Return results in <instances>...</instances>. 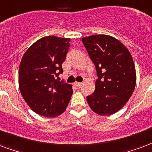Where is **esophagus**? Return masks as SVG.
Returning a JSON list of instances; mask_svg holds the SVG:
<instances>
[{
  "mask_svg": "<svg viewBox=\"0 0 152 152\" xmlns=\"http://www.w3.org/2000/svg\"><path fill=\"white\" fill-rule=\"evenodd\" d=\"M75 86L77 87V88H80V87L83 86V83H77V82H76L75 83Z\"/></svg>",
  "mask_w": 152,
  "mask_h": 152,
  "instance_id": "34e87169",
  "label": "esophagus"
}]
</instances>
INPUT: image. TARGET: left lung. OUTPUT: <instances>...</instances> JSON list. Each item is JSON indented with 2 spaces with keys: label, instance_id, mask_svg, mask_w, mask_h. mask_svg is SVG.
I'll return each mask as SVG.
<instances>
[{
  "label": "left lung",
  "instance_id": "obj_1",
  "mask_svg": "<svg viewBox=\"0 0 152 152\" xmlns=\"http://www.w3.org/2000/svg\"><path fill=\"white\" fill-rule=\"evenodd\" d=\"M82 41L98 76L96 90L87 97V103L99 115L115 113L129 100L136 85L132 56L122 43L110 35H93Z\"/></svg>",
  "mask_w": 152,
  "mask_h": 152
}]
</instances>
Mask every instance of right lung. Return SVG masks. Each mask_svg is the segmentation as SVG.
<instances>
[{"label":"right lung","mask_w":152,"mask_h":152,"mask_svg":"<svg viewBox=\"0 0 152 152\" xmlns=\"http://www.w3.org/2000/svg\"><path fill=\"white\" fill-rule=\"evenodd\" d=\"M70 39L45 36L35 42L24 53L18 71L20 92L37 114L54 117L63 113L72 94V85L55 77L63 73L62 64Z\"/></svg>","instance_id":"obj_1"}]
</instances>
